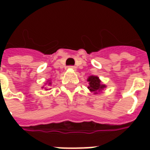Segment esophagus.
<instances>
[{"instance_id": "1", "label": "esophagus", "mask_w": 150, "mask_h": 150, "mask_svg": "<svg viewBox=\"0 0 150 150\" xmlns=\"http://www.w3.org/2000/svg\"><path fill=\"white\" fill-rule=\"evenodd\" d=\"M69 68L72 69V70H75V67H74V66H70Z\"/></svg>"}]
</instances>
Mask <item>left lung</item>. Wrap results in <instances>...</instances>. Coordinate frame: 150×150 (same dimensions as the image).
Listing matches in <instances>:
<instances>
[{"instance_id":"8db88e82","label":"left lung","mask_w":150,"mask_h":150,"mask_svg":"<svg viewBox=\"0 0 150 150\" xmlns=\"http://www.w3.org/2000/svg\"><path fill=\"white\" fill-rule=\"evenodd\" d=\"M87 81L88 82V84H89L88 88L90 90V91L93 92L94 95L100 93L104 88H107L106 85L102 83L100 78L96 75H90L87 79Z\"/></svg>"}]
</instances>
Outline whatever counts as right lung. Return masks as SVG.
Returning <instances> with one entry per match:
<instances>
[{"instance_id": "add662e5", "label": "right lung", "mask_w": 150, "mask_h": 150, "mask_svg": "<svg viewBox=\"0 0 150 150\" xmlns=\"http://www.w3.org/2000/svg\"><path fill=\"white\" fill-rule=\"evenodd\" d=\"M51 81H50V79H48L47 81H46V85H47V86H42V88H44V89H46V90H50V88H49L50 86H51Z\"/></svg>"}]
</instances>
